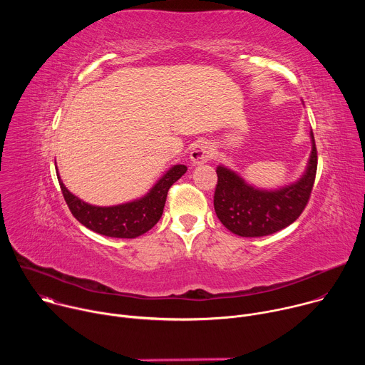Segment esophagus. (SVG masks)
<instances>
[{
	"mask_svg": "<svg viewBox=\"0 0 365 365\" xmlns=\"http://www.w3.org/2000/svg\"><path fill=\"white\" fill-rule=\"evenodd\" d=\"M214 145L211 143L207 141H200L197 143L192 151H190V160L195 166H199V165H203L206 163L207 160L212 159L214 155Z\"/></svg>",
	"mask_w": 365,
	"mask_h": 365,
	"instance_id": "34e87169",
	"label": "esophagus"
}]
</instances>
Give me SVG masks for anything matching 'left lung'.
Instances as JSON below:
<instances>
[{"label":"left lung","instance_id":"left-lung-1","mask_svg":"<svg viewBox=\"0 0 365 365\" xmlns=\"http://www.w3.org/2000/svg\"><path fill=\"white\" fill-rule=\"evenodd\" d=\"M304 173L294 183L267 190L247 183L237 172L218 166L214 207L218 220L240 237H264L293 224L309 200L315 183L318 155L314 133Z\"/></svg>","mask_w":365,"mask_h":365}]
</instances>
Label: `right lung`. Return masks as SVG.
<instances>
[{"instance_id":"add662e5","label":"right lung","mask_w":365,"mask_h":365,"mask_svg":"<svg viewBox=\"0 0 365 365\" xmlns=\"http://www.w3.org/2000/svg\"><path fill=\"white\" fill-rule=\"evenodd\" d=\"M186 170L187 168L185 165H175L154 183L144 196L114 206H96L86 203L68 190L59 176V172L58 179L72 215L82 225L106 237L135 238L159 222L170 186L178 182Z\"/></svg>"}]
</instances>
